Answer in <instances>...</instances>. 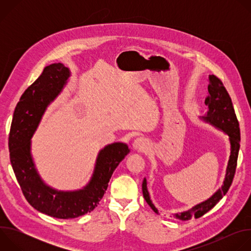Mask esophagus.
<instances>
[{
    "mask_svg": "<svg viewBox=\"0 0 251 251\" xmlns=\"http://www.w3.org/2000/svg\"><path fill=\"white\" fill-rule=\"evenodd\" d=\"M132 147L135 151H139V152H145L148 148V145H147V142L144 138L142 137H139V138H136L134 140V142L132 143Z\"/></svg>",
    "mask_w": 251,
    "mask_h": 251,
    "instance_id": "esophagus-1",
    "label": "esophagus"
}]
</instances>
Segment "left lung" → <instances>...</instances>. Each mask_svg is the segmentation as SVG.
Returning <instances> with one entry per match:
<instances>
[{
    "mask_svg": "<svg viewBox=\"0 0 251 251\" xmlns=\"http://www.w3.org/2000/svg\"><path fill=\"white\" fill-rule=\"evenodd\" d=\"M208 95L204 100V103L207 106V112L204 116L200 118L228 135L230 143V155L226 167L224 185L222 188L219 189L209 199L193 206L191 209L174 214L176 219L181 221H189L193 217L199 219L216 205L224 198V196H226L228 189L230 188L236 170L237 157L240 147V130L232 106L231 98L220 78L212 75L208 76ZM142 191L143 197H144L147 203L156 213H159L158 209L150 200L146 177H144V180H143Z\"/></svg>",
    "mask_w": 251,
    "mask_h": 251,
    "instance_id": "obj_1",
    "label": "left lung"
}]
</instances>
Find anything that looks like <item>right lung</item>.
I'll list each match as a JSON object with an SVG mask.
<instances>
[{"mask_svg": "<svg viewBox=\"0 0 251 251\" xmlns=\"http://www.w3.org/2000/svg\"><path fill=\"white\" fill-rule=\"evenodd\" d=\"M69 76V69L62 63L45 67L17 104L9 136L11 164L25 200L37 210L63 220L83 216L99 204L114 170L130 152L120 142L105 146L98 153L89 183L78 191H57L42 180L30 154V138Z\"/></svg>", "mask_w": 251, "mask_h": 251, "instance_id": "right-lung-1", "label": "right lung"}]
</instances>
